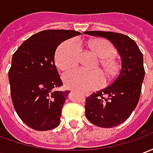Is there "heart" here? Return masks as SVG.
Returning <instances> with one entry per match:
<instances>
[{
	"label": "heart",
	"mask_w": 153,
	"mask_h": 153,
	"mask_svg": "<svg viewBox=\"0 0 153 153\" xmlns=\"http://www.w3.org/2000/svg\"><path fill=\"white\" fill-rule=\"evenodd\" d=\"M88 47L95 56L100 58V65L107 79H111L117 74L119 64L113 58L115 49L112 44L104 39H93L88 42ZM80 47L78 42L70 39L58 47L56 53V63L58 68L66 71L75 67L79 61ZM63 81L70 89L89 91L100 88L104 83L101 71L74 70L65 74Z\"/></svg>",
	"instance_id": "b5f03b06"
}]
</instances>
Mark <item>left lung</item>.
<instances>
[{
  "label": "left lung",
  "instance_id": "left-lung-1",
  "mask_svg": "<svg viewBox=\"0 0 153 153\" xmlns=\"http://www.w3.org/2000/svg\"><path fill=\"white\" fill-rule=\"evenodd\" d=\"M83 33L106 38L121 59V69L116 79L105 89L86 98L85 105V115L92 124L113 128L125 122L138 105L145 74L143 56L136 42L126 35L103 31Z\"/></svg>",
  "mask_w": 153,
  "mask_h": 153
}]
</instances>
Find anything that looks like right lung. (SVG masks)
<instances>
[{
	"mask_svg": "<svg viewBox=\"0 0 153 153\" xmlns=\"http://www.w3.org/2000/svg\"><path fill=\"white\" fill-rule=\"evenodd\" d=\"M74 30H45L25 41L15 51L9 71L12 102L25 125L38 131L56 128L70 91L63 85L55 53L64 41L80 35Z\"/></svg>",
	"mask_w": 153,
	"mask_h": 153,
	"instance_id": "1",
	"label": "right lung"
}]
</instances>
